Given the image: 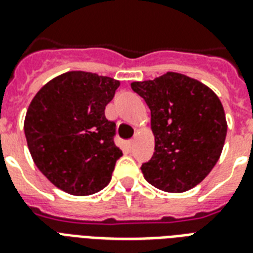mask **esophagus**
<instances>
[{
    "label": "esophagus",
    "instance_id": "esophagus-1",
    "mask_svg": "<svg viewBox=\"0 0 253 253\" xmlns=\"http://www.w3.org/2000/svg\"><path fill=\"white\" fill-rule=\"evenodd\" d=\"M133 145H134V140H130V141H128V147L130 148V149L133 148Z\"/></svg>",
    "mask_w": 253,
    "mask_h": 253
}]
</instances>
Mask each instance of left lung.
<instances>
[{"label": "left lung", "instance_id": "obj_1", "mask_svg": "<svg viewBox=\"0 0 253 253\" xmlns=\"http://www.w3.org/2000/svg\"><path fill=\"white\" fill-rule=\"evenodd\" d=\"M130 86L151 109L155 152L141 165L145 180L170 193L196 187L216 165L227 136L219 97L200 81L176 72Z\"/></svg>", "mask_w": 253, "mask_h": 253}]
</instances>
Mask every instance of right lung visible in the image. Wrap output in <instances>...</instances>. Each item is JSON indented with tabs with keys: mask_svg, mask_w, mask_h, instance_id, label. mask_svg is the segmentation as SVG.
<instances>
[{
	"mask_svg": "<svg viewBox=\"0 0 253 253\" xmlns=\"http://www.w3.org/2000/svg\"><path fill=\"white\" fill-rule=\"evenodd\" d=\"M120 81L90 72L57 76L40 89L24 123L34 164L58 189L88 196L105 188L123 152L105 106Z\"/></svg>",
	"mask_w": 253,
	"mask_h": 253,
	"instance_id": "right-lung-1",
	"label": "right lung"
}]
</instances>
